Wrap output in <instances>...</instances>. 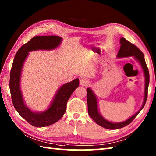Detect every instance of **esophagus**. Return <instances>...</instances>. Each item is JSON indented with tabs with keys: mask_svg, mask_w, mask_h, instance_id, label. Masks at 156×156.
<instances>
[{
	"mask_svg": "<svg viewBox=\"0 0 156 156\" xmlns=\"http://www.w3.org/2000/svg\"><path fill=\"white\" fill-rule=\"evenodd\" d=\"M80 84L83 86H88L89 84H90V82L85 78H82L80 80Z\"/></svg>",
	"mask_w": 156,
	"mask_h": 156,
	"instance_id": "obj_1",
	"label": "esophagus"
}]
</instances>
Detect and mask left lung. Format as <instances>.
<instances>
[{
    "label": "left lung",
    "mask_w": 156,
    "mask_h": 156,
    "mask_svg": "<svg viewBox=\"0 0 156 156\" xmlns=\"http://www.w3.org/2000/svg\"><path fill=\"white\" fill-rule=\"evenodd\" d=\"M120 49L118 51L117 56L118 58L122 57H128V56H134L138 60L142 65V67L143 69L144 76H145V91H144V100L143 105L136 114H134L131 118H129L125 122H120V123H112L109 121L104 119L100 115V113L98 111V106H97V100L94 94L93 93L90 89H87V106H88V113L90 117L93 119L96 123L98 125L102 126L105 129H118L122 128L124 126L128 125L130 124L132 121L134 120L137 115H138L140 112L144 107L145 103H146L147 99V94H148V87H149V69L145 62L144 54L138 47L136 46L135 44H132L130 42L126 40L125 38H120Z\"/></svg>",
    "instance_id": "1"
}]
</instances>
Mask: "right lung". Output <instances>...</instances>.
<instances>
[{"instance_id":"1","label":"right lung","mask_w":156,"mask_h":156,"mask_svg":"<svg viewBox=\"0 0 156 156\" xmlns=\"http://www.w3.org/2000/svg\"><path fill=\"white\" fill-rule=\"evenodd\" d=\"M62 38L58 36H35L23 44L15 55L10 72L9 89L12 103L18 113L32 126L43 127L58 122L65 113L68 100L79 85V79L63 84L59 89L51 106L43 113H34L25 106L20 90L22 67L29 52L38 49H52L60 44Z\"/></svg>"}]
</instances>
